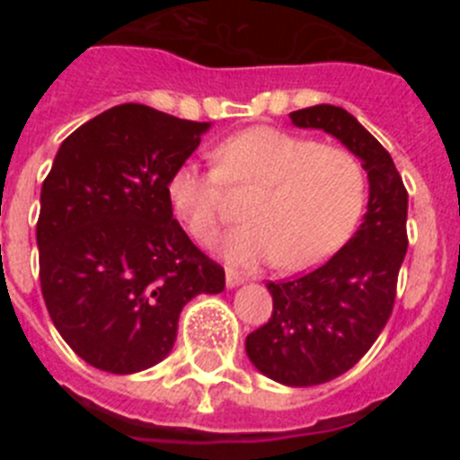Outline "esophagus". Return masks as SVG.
<instances>
[{
	"instance_id": "esophagus-1",
	"label": "esophagus",
	"mask_w": 460,
	"mask_h": 460,
	"mask_svg": "<svg viewBox=\"0 0 460 460\" xmlns=\"http://www.w3.org/2000/svg\"><path fill=\"white\" fill-rule=\"evenodd\" d=\"M243 280H246V276L239 274V271H233V270H227V271H226V286H227V288L242 286Z\"/></svg>"
}]
</instances>
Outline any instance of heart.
Segmentation results:
<instances>
[{
    "label": "heart",
    "mask_w": 460,
    "mask_h": 460,
    "mask_svg": "<svg viewBox=\"0 0 460 460\" xmlns=\"http://www.w3.org/2000/svg\"><path fill=\"white\" fill-rule=\"evenodd\" d=\"M214 170L184 164L165 193L172 214L195 242L211 246L227 221V190L253 193L251 223L227 234L226 255L237 265L271 262L302 271L320 265L355 233L367 205V172L343 147L253 126L214 149Z\"/></svg>",
    "instance_id": "heart-1"
}]
</instances>
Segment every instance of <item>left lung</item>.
I'll use <instances>...</instances> for the list:
<instances>
[{
  "mask_svg": "<svg viewBox=\"0 0 460 460\" xmlns=\"http://www.w3.org/2000/svg\"><path fill=\"white\" fill-rule=\"evenodd\" d=\"M290 119L339 137L368 174V209L355 237L318 270L270 280L271 318L246 336L260 373L313 387L350 371L392 315L408 251V190L387 149L348 110L323 103L295 110Z\"/></svg>",
  "mask_w": 460,
  "mask_h": 460,
  "instance_id": "obj_1",
  "label": "left lung"
}]
</instances>
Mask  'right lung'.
I'll list each match as a JSON object with an SVG mask.
<instances>
[{
    "label": "right lung",
    "mask_w": 460,
    "mask_h": 460,
    "mask_svg": "<svg viewBox=\"0 0 460 460\" xmlns=\"http://www.w3.org/2000/svg\"><path fill=\"white\" fill-rule=\"evenodd\" d=\"M207 121L124 103L62 142L40 189V292L71 350L128 376L168 357L180 313L217 295L226 271L172 218L170 174L198 149Z\"/></svg>",
    "instance_id": "obj_1"
}]
</instances>
